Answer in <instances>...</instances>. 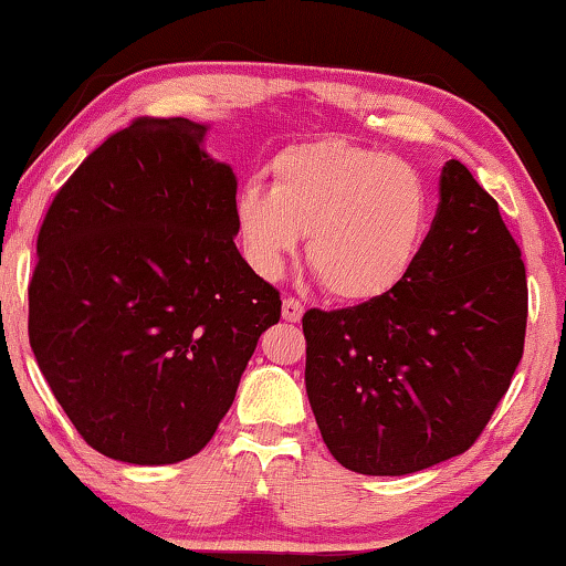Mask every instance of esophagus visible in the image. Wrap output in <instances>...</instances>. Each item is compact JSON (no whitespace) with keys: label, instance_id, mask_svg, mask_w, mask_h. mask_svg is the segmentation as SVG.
I'll return each mask as SVG.
<instances>
[{"label":"esophagus","instance_id":"34e87169","mask_svg":"<svg viewBox=\"0 0 566 566\" xmlns=\"http://www.w3.org/2000/svg\"><path fill=\"white\" fill-rule=\"evenodd\" d=\"M302 315H304L302 302L294 300V297H284V302H282V317L286 322H300Z\"/></svg>","mask_w":566,"mask_h":566}]
</instances>
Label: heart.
Returning a JSON list of instances; mask_svg holds the SVG:
<instances>
[{"label": "heart", "instance_id": "obj_1", "mask_svg": "<svg viewBox=\"0 0 566 566\" xmlns=\"http://www.w3.org/2000/svg\"><path fill=\"white\" fill-rule=\"evenodd\" d=\"M274 186L247 181L234 217L241 251L274 280L307 234V262L329 294L370 302L388 294L423 247L430 196L406 160L329 138L276 156Z\"/></svg>", "mask_w": 566, "mask_h": 566}]
</instances>
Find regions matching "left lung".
Masks as SVG:
<instances>
[{"mask_svg": "<svg viewBox=\"0 0 566 566\" xmlns=\"http://www.w3.org/2000/svg\"><path fill=\"white\" fill-rule=\"evenodd\" d=\"M522 249L499 203L446 160L410 272L378 300L310 310L304 382L322 441L365 476H406L476 443L524 355Z\"/></svg>", "mask_w": 566, "mask_h": 566, "instance_id": "left-lung-1", "label": "left lung"}]
</instances>
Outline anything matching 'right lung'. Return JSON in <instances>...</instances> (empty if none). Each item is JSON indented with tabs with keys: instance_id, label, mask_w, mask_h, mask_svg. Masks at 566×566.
<instances>
[{
	"instance_id": "obj_1",
	"label": "right lung",
	"mask_w": 566,
	"mask_h": 566,
	"mask_svg": "<svg viewBox=\"0 0 566 566\" xmlns=\"http://www.w3.org/2000/svg\"><path fill=\"white\" fill-rule=\"evenodd\" d=\"M206 125L136 118L52 199L30 280V345L107 459L164 465L211 441L280 292L234 244L237 176Z\"/></svg>"
}]
</instances>
